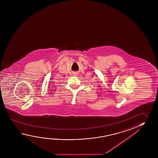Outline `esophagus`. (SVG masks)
<instances>
[{"label":"esophagus","instance_id":"1","mask_svg":"<svg viewBox=\"0 0 158 158\" xmlns=\"http://www.w3.org/2000/svg\"><path fill=\"white\" fill-rule=\"evenodd\" d=\"M73 74L74 75V76H77L78 74V73L77 72H74L73 73Z\"/></svg>","mask_w":158,"mask_h":158}]
</instances>
